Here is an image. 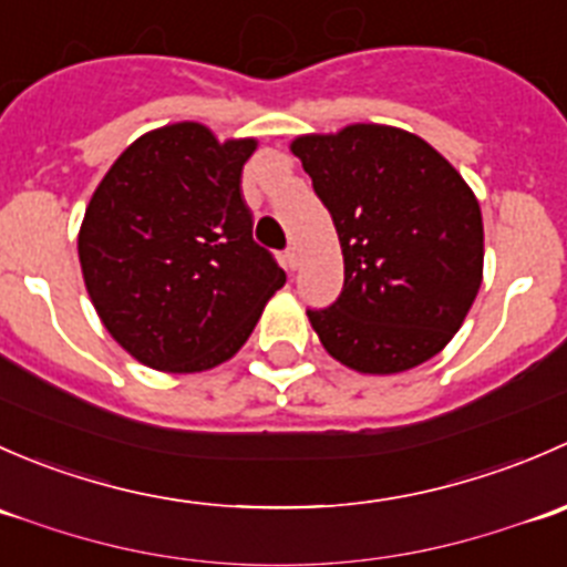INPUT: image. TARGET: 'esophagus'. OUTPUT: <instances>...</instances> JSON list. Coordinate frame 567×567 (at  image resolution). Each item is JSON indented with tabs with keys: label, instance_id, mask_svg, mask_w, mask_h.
<instances>
[{
	"label": "esophagus",
	"instance_id": "obj_1",
	"mask_svg": "<svg viewBox=\"0 0 567 567\" xmlns=\"http://www.w3.org/2000/svg\"><path fill=\"white\" fill-rule=\"evenodd\" d=\"M299 262H301L299 249H296V247L285 249V268H288V271H296V268H299Z\"/></svg>",
	"mask_w": 567,
	"mask_h": 567
}]
</instances>
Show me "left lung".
<instances>
[{
    "mask_svg": "<svg viewBox=\"0 0 567 567\" xmlns=\"http://www.w3.org/2000/svg\"><path fill=\"white\" fill-rule=\"evenodd\" d=\"M290 151L346 262L334 305L307 310L326 351L370 375L436 357L483 282V216L458 169L416 134L375 123L299 136Z\"/></svg>",
    "mask_w": 567,
    "mask_h": 567,
    "instance_id": "8db88e82",
    "label": "left lung"
}]
</instances>
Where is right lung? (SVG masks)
Wrapping results in <instances>:
<instances>
[{"mask_svg": "<svg viewBox=\"0 0 567 567\" xmlns=\"http://www.w3.org/2000/svg\"><path fill=\"white\" fill-rule=\"evenodd\" d=\"M255 140L173 123L120 153L95 188L79 262L106 331L142 364L199 373L247 342L285 271L251 238L241 169Z\"/></svg>", "mask_w": 567, "mask_h": 567, "instance_id": "1", "label": "right lung"}]
</instances>
